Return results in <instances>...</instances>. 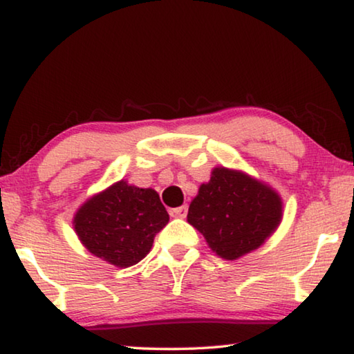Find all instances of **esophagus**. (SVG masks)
Here are the masks:
<instances>
[{
  "mask_svg": "<svg viewBox=\"0 0 354 354\" xmlns=\"http://www.w3.org/2000/svg\"><path fill=\"white\" fill-rule=\"evenodd\" d=\"M187 211H189V206L184 205V206H179L175 209H170V215L175 218H184L185 215H187Z\"/></svg>",
  "mask_w": 354,
  "mask_h": 354,
  "instance_id": "34e87169",
  "label": "esophagus"
}]
</instances>
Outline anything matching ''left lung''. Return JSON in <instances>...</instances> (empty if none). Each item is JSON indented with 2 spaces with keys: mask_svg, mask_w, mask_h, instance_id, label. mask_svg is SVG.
Wrapping results in <instances>:
<instances>
[{
  "mask_svg": "<svg viewBox=\"0 0 354 354\" xmlns=\"http://www.w3.org/2000/svg\"><path fill=\"white\" fill-rule=\"evenodd\" d=\"M283 218L281 196L247 173L215 167L189 206L187 221L215 254L227 261L250 253L270 237Z\"/></svg>",
  "mask_w": 354,
  "mask_h": 354,
  "instance_id": "left-lung-1",
  "label": "left lung"
}]
</instances>
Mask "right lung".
<instances>
[{
    "instance_id": "1",
    "label": "right lung",
    "mask_w": 354,
    "mask_h": 354,
    "mask_svg": "<svg viewBox=\"0 0 354 354\" xmlns=\"http://www.w3.org/2000/svg\"><path fill=\"white\" fill-rule=\"evenodd\" d=\"M167 223L169 214L158 192L129 185L123 179L88 198L73 220L84 247L120 268L140 262Z\"/></svg>"
}]
</instances>
